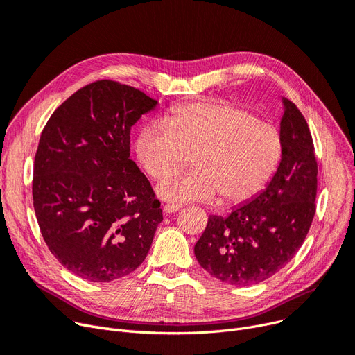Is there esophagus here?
<instances>
[{
  "mask_svg": "<svg viewBox=\"0 0 355 355\" xmlns=\"http://www.w3.org/2000/svg\"><path fill=\"white\" fill-rule=\"evenodd\" d=\"M182 208V205H176V204H166L163 207V212L164 214H172V212H176Z\"/></svg>",
  "mask_w": 355,
  "mask_h": 355,
  "instance_id": "esophagus-1",
  "label": "esophagus"
}]
</instances>
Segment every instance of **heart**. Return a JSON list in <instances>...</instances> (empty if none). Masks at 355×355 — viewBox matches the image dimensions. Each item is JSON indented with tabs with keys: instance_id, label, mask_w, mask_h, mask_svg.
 I'll return each mask as SVG.
<instances>
[{
	"instance_id": "1",
	"label": "heart",
	"mask_w": 355,
	"mask_h": 355,
	"mask_svg": "<svg viewBox=\"0 0 355 355\" xmlns=\"http://www.w3.org/2000/svg\"><path fill=\"white\" fill-rule=\"evenodd\" d=\"M283 136L273 124L228 101L180 105L164 123H150L137 136L136 155L147 175L164 180L193 156L196 171L162 182V199L183 204L212 200L240 205L272 180L283 157Z\"/></svg>"
}]
</instances>
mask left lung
<instances>
[{
  "instance_id": "left-lung-1",
  "label": "left lung",
  "mask_w": 355,
  "mask_h": 355,
  "mask_svg": "<svg viewBox=\"0 0 355 355\" xmlns=\"http://www.w3.org/2000/svg\"><path fill=\"white\" fill-rule=\"evenodd\" d=\"M284 150L264 191L227 216L211 215L195 244L200 267L234 286L260 283L288 264L306 239L315 215L318 163L305 116L283 98Z\"/></svg>"
}]
</instances>
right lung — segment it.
<instances>
[{
  "mask_svg": "<svg viewBox=\"0 0 355 355\" xmlns=\"http://www.w3.org/2000/svg\"><path fill=\"white\" fill-rule=\"evenodd\" d=\"M159 103L108 79L80 88L52 114L33 172L43 239L80 279L112 282L146 259L160 202L130 159V131Z\"/></svg>",
  "mask_w": 355,
  "mask_h": 355,
  "instance_id": "1",
  "label": "right lung"
}]
</instances>
